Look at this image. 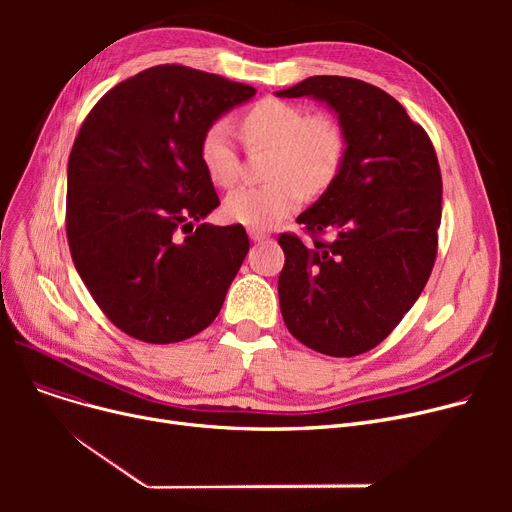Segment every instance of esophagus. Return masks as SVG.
I'll return each instance as SVG.
<instances>
[{"instance_id":"esophagus-1","label":"esophagus","mask_w":512,"mask_h":512,"mask_svg":"<svg viewBox=\"0 0 512 512\" xmlns=\"http://www.w3.org/2000/svg\"><path fill=\"white\" fill-rule=\"evenodd\" d=\"M249 236H251V240H255V242H261V240H265L267 236V232H263V230H259V228H249Z\"/></svg>"}]
</instances>
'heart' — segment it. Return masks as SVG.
<instances>
[{
	"label": "heart",
	"mask_w": 512,
	"mask_h": 512,
	"mask_svg": "<svg viewBox=\"0 0 512 512\" xmlns=\"http://www.w3.org/2000/svg\"><path fill=\"white\" fill-rule=\"evenodd\" d=\"M249 147H272L265 184L238 186L226 199L232 222L270 228L297 209L307 193H324L338 178L346 159V134L340 122L324 112L267 97L240 118ZM199 159L207 176L220 186L238 178L240 157L226 122H211L199 141Z\"/></svg>",
	"instance_id": "1"
}]
</instances>
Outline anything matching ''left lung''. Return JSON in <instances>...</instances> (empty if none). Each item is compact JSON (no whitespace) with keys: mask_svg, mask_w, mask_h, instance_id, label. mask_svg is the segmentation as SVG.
<instances>
[{"mask_svg":"<svg viewBox=\"0 0 512 512\" xmlns=\"http://www.w3.org/2000/svg\"><path fill=\"white\" fill-rule=\"evenodd\" d=\"M278 97H315L338 114L346 159L338 178L278 236L288 332L330 357L378 346L415 305L438 255L442 174L436 149L392 95L348 76H311ZM326 231L332 241L320 238Z\"/></svg>","mask_w":512,"mask_h":512,"instance_id":"left-lung-1","label":"left lung"}]
</instances>
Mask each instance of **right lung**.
<instances>
[{"mask_svg": "<svg viewBox=\"0 0 512 512\" xmlns=\"http://www.w3.org/2000/svg\"><path fill=\"white\" fill-rule=\"evenodd\" d=\"M253 95L224 76L161 64L107 91L80 126L68 157V247L124 334L170 344L218 317L249 236L240 224L193 226L220 205L199 141Z\"/></svg>", "mask_w": 512, "mask_h": 512, "instance_id": "obj_1", "label": "right lung"}]
</instances>
